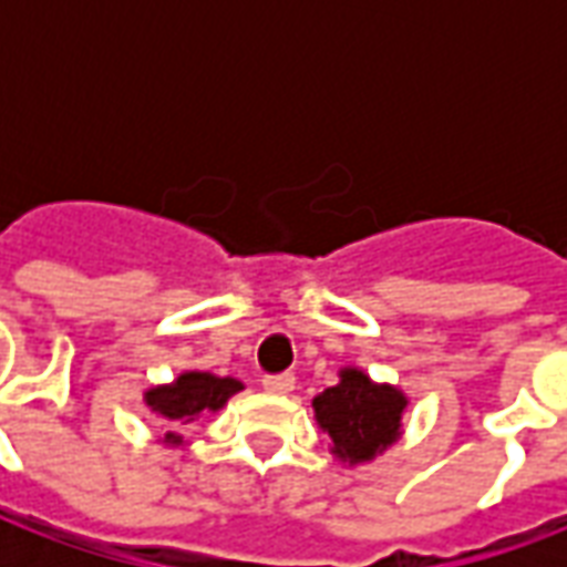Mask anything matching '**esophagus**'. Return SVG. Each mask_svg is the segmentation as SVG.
I'll return each mask as SVG.
<instances>
[{"label": "esophagus", "instance_id": "1", "mask_svg": "<svg viewBox=\"0 0 567 567\" xmlns=\"http://www.w3.org/2000/svg\"><path fill=\"white\" fill-rule=\"evenodd\" d=\"M264 389H267L270 394L295 392V377H291V373H279V377H264Z\"/></svg>", "mask_w": 567, "mask_h": 567}]
</instances>
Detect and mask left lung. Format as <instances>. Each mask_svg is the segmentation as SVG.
Masks as SVG:
<instances>
[{
  "label": "left lung",
  "mask_w": 567,
  "mask_h": 567,
  "mask_svg": "<svg viewBox=\"0 0 567 567\" xmlns=\"http://www.w3.org/2000/svg\"><path fill=\"white\" fill-rule=\"evenodd\" d=\"M316 422L333 440L340 462H373L401 437L406 394L385 382H373L358 368L340 370V382L312 398Z\"/></svg>",
  "instance_id": "1"
}]
</instances>
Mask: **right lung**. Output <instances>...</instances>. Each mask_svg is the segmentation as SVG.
Wrapping results in <instances>:
<instances>
[{
    "mask_svg": "<svg viewBox=\"0 0 567 567\" xmlns=\"http://www.w3.org/2000/svg\"><path fill=\"white\" fill-rule=\"evenodd\" d=\"M236 392H243V382L234 377H215L203 370H185L169 385H154L145 392V404L151 413L166 419L169 425H194L209 413H218ZM166 443H182L175 431H166Z\"/></svg>",
    "mask_w": 567,
    "mask_h": 567,
    "instance_id": "1",
    "label": "right lung"
}]
</instances>
